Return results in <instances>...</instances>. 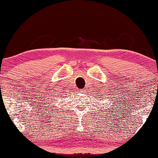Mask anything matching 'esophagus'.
Returning <instances> with one entry per match:
<instances>
[{"instance_id":"esophagus-1","label":"esophagus","mask_w":158,"mask_h":158,"mask_svg":"<svg viewBox=\"0 0 158 158\" xmlns=\"http://www.w3.org/2000/svg\"><path fill=\"white\" fill-rule=\"evenodd\" d=\"M79 91H81V93H84L85 91H84V90H79Z\"/></svg>"}]
</instances>
